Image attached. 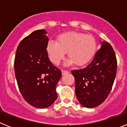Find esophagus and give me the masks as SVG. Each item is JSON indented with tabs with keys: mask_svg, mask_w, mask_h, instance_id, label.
I'll return each mask as SVG.
<instances>
[{
	"mask_svg": "<svg viewBox=\"0 0 127 127\" xmlns=\"http://www.w3.org/2000/svg\"><path fill=\"white\" fill-rule=\"evenodd\" d=\"M62 75H65V74H67L69 73V72L67 71V70H62Z\"/></svg>",
	"mask_w": 127,
	"mask_h": 127,
	"instance_id": "34e87169",
	"label": "esophagus"
}]
</instances>
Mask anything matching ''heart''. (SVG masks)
Segmentation results:
<instances>
[{
	"label": "heart",
	"mask_w": 127,
	"mask_h": 127,
	"mask_svg": "<svg viewBox=\"0 0 127 127\" xmlns=\"http://www.w3.org/2000/svg\"><path fill=\"white\" fill-rule=\"evenodd\" d=\"M97 47L96 39L92 35L69 32L59 35L57 41H48L46 51L54 64H59L67 52L69 58L66 62V65H69L75 63L76 65L82 66L92 59Z\"/></svg>",
	"instance_id": "heart-1"
}]
</instances>
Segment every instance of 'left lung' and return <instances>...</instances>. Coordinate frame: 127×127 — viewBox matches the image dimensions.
Here are the masks:
<instances>
[{
    "instance_id": "1",
    "label": "left lung",
    "mask_w": 127,
    "mask_h": 127,
    "mask_svg": "<svg viewBox=\"0 0 127 127\" xmlns=\"http://www.w3.org/2000/svg\"><path fill=\"white\" fill-rule=\"evenodd\" d=\"M117 60L113 47L103 41L100 49L86 67L72 70L78 101L84 107L94 108L106 99L116 75Z\"/></svg>"
}]
</instances>
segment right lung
I'll use <instances>...</instances> for the list:
<instances>
[{
	"instance_id": "obj_1",
	"label": "right lung",
	"mask_w": 127,
	"mask_h": 127,
	"mask_svg": "<svg viewBox=\"0 0 127 127\" xmlns=\"http://www.w3.org/2000/svg\"><path fill=\"white\" fill-rule=\"evenodd\" d=\"M45 30H35L19 44L14 67L16 79L23 98L37 108H47L57 98L56 86L62 72L48 58L49 38Z\"/></svg>"
}]
</instances>
